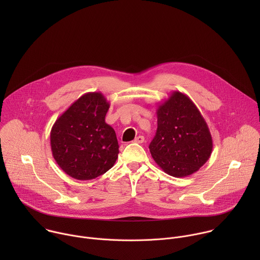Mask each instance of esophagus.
Masks as SVG:
<instances>
[{
  "label": "esophagus",
  "mask_w": 260,
  "mask_h": 260,
  "mask_svg": "<svg viewBox=\"0 0 260 260\" xmlns=\"http://www.w3.org/2000/svg\"><path fill=\"white\" fill-rule=\"evenodd\" d=\"M144 141H145V139H144V137H143V136H138V137L134 140V142H135V143H139V144L144 143Z\"/></svg>",
  "instance_id": "1"
}]
</instances>
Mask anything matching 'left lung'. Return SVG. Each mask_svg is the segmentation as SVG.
<instances>
[{
	"mask_svg": "<svg viewBox=\"0 0 260 260\" xmlns=\"http://www.w3.org/2000/svg\"><path fill=\"white\" fill-rule=\"evenodd\" d=\"M156 114L157 131L149 145L154 161L176 178L198 172L213 149L210 129L198 107L176 90L157 106Z\"/></svg>",
	"mask_w": 260,
	"mask_h": 260,
	"instance_id": "obj_1",
	"label": "left lung"
}]
</instances>
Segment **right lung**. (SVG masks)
<instances>
[{"mask_svg": "<svg viewBox=\"0 0 260 260\" xmlns=\"http://www.w3.org/2000/svg\"><path fill=\"white\" fill-rule=\"evenodd\" d=\"M110 107L102 92H87L56 119L50 132L53 158L70 177L94 179L118 157L115 131L105 122Z\"/></svg>", "mask_w": 260, "mask_h": 260, "instance_id": "1", "label": "right lung"}]
</instances>
